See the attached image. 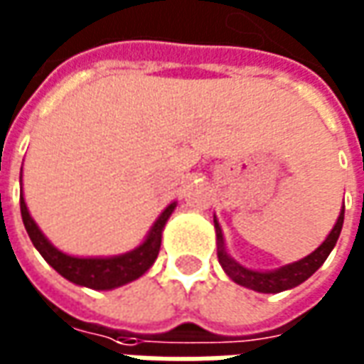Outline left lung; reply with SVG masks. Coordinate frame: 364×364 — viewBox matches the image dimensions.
Listing matches in <instances>:
<instances>
[{
	"instance_id": "8db88e82",
	"label": "left lung",
	"mask_w": 364,
	"mask_h": 364,
	"mask_svg": "<svg viewBox=\"0 0 364 364\" xmlns=\"http://www.w3.org/2000/svg\"><path fill=\"white\" fill-rule=\"evenodd\" d=\"M215 221V233H217V257H219V263L223 267V271L227 275L233 279L237 285L247 287V289H253L257 293H281L287 289H293V287L301 285L303 281H306L309 277L317 271L318 267L327 261L328 253L333 251V247L337 245L338 235L343 229V221H345V207L341 209L337 223L331 229V233L327 235V239L318 245L317 249L311 255H306L305 259L295 261L291 265L281 267L275 271H253V269H247V267L239 265L235 259H231L227 251H225L223 243V233H221V227Z\"/></svg>"
}]
</instances>
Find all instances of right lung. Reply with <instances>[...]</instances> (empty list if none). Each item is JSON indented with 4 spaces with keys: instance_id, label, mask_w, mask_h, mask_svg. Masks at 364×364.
I'll use <instances>...</instances> for the list:
<instances>
[{
    "instance_id": "obj_1",
    "label": "right lung",
    "mask_w": 364,
    "mask_h": 364,
    "mask_svg": "<svg viewBox=\"0 0 364 364\" xmlns=\"http://www.w3.org/2000/svg\"><path fill=\"white\" fill-rule=\"evenodd\" d=\"M19 181H21V177H19ZM19 207H21V219H23L31 243L59 275L65 277L75 285L95 289V291H109V289H117L125 283L139 279L155 263L159 249H161L163 227L171 217L177 203H171L159 215V219L151 227L147 239L137 249H133L129 253L115 255V257H71V255L61 253L59 249H55L47 241L46 235L39 231L36 221L31 219L23 193L19 195Z\"/></svg>"
}]
</instances>
